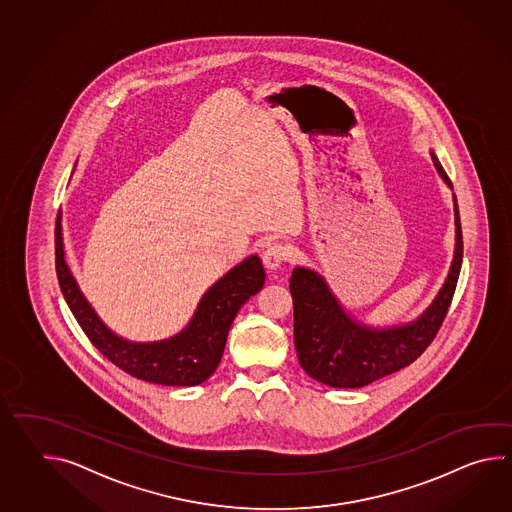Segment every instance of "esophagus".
<instances>
[{"label":"esophagus","mask_w":512,"mask_h":512,"mask_svg":"<svg viewBox=\"0 0 512 512\" xmlns=\"http://www.w3.org/2000/svg\"><path fill=\"white\" fill-rule=\"evenodd\" d=\"M290 257H292V246L284 242H272L262 253V261L268 270L279 268L283 262L290 261Z\"/></svg>","instance_id":"esophagus-1"}]
</instances>
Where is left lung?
Segmentation results:
<instances>
[{
  "label": "left lung",
  "instance_id": "left-lung-1",
  "mask_svg": "<svg viewBox=\"0 0 512 512\" xmlns=\"http://www.w3.org/2000/svg\"><path fill=\"white\" fill-rule=\"evenodd\" d=\"M432 159L441 178L452 187L433 152ZM454 213L455 251L448 277L432 305L406 325L375 329L356 321L319 273L294 268L290 279L294 340L299 364L310 378L330 387H364L408 367L428 349L448 314L463 262V231L455 196Z\"/></svg>",
  "mask_w": 512,
  "mask_h": 512
}]
</instances>
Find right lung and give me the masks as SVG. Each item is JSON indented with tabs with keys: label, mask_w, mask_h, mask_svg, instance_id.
<instances>
[{
	"label": "right lung",
	"mask_w": 512,
	"mask_h": 512,
	"mask_svg": "<svg viewBox=\"0 0 512 512\" xmlns=\"http://www.w3.org/2000/svg\"><path fill=\"white\" fill-rule=\"evenodd\" d=\"M62 216L55 228V264L60 290L80 329L101 353L139 380L161 386H198L215 373L226 349L231 323L240 307L255 296L264 284L266 273L257 255L229 270L202 297L191 323L169 340L136 343L123 340L104 325L82 296L69 272L62 244Z\"/></svg>",
	"instance_id": "1"
}]
</instances>
